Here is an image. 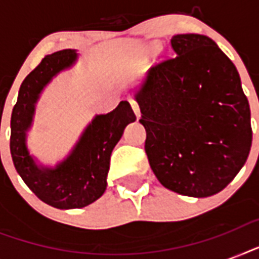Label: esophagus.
Segmentation results:
<instances>
[{"instance_id": "34e87169", "label": "esophagus", "mask_w": 259, "mask_h": 259, "mask_svg": "<svg viewBox=\"0 0 259 259\" xmlns=\"http://www.w3.org/2000/svg\"><path fill=\"white\" fill-rule=\"evenodd\" d=\"M130 105H132V109H133V111L136 113V115H137V118H140V115H141V113H140V106H138V103L134 99H129Z\"/></svg>"}]
</instances>
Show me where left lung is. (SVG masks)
<instances>
[{
	"label": "left lung",
	"mask_w": 259,
	"mask_h": 259,
	"mask_svg": "<svg viewBox=\"0 0 259 259\" xmlns=\"http://www.w3.org/2000/svg\"><path fill=\"white\" fill-rule=\"evenodd\" d=\"M176 56L154 64L136 94L145 152L158 181L173 192H221L249 157L250 106L233 62L203 34H176Z\"/></svg>",
	"instance_id": "1"
}]
</instances>
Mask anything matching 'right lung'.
<instances>
[{"mask_svg": "<svg viewBox=\"0 0 259 259\" xmlns=\"http://www.w3.org/2000/svg\"><path fill=\"white\" fill-rule=\"evenodd\" d=\"M76 58L74 50H63L42 59L24 79L10 118V153L14 168L40 200L60 209L82 208L103 195L111 152L126 125L136 121L129 102H119L111 113L94 118L72 153L56 168L36 165L25 144L34 103L51 79L72 66Z\"/></svg>", "mask_w": 259, "mask_h": 259, "instance_id": "right-lung-1", "label": "right lung"}]
</instances>
